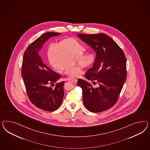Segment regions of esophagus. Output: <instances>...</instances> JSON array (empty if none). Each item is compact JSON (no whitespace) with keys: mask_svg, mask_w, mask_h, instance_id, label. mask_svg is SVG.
<instances>
[{"mask_svg":"<svg viewBox=\"0 0 150 150\" xmlns=\"http://www.w3.org/2000/svg\"><path fill=\"white\" fill-rule=\"evenodd\" d=\"M72 82H74V83H76L77 82V79H73V80H72Z\"/></svg>","mask_w":150,"mask_h":150,"instance_id":"1","label":"esophagus"}]
</instances>
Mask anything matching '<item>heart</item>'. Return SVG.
<instances>
[{"label":"heart","mask_w":150,"mask_h":150,"mask_svg":"<svg viewBox=\"0 0 150 150\" xmlns=\"http://www.w3.org/2000/svg\"><path fill=\"white\" fill-rule=\"evenodd\" d=\"M83 46L74 38L61 39L57 42H50L46 47V56L51 67L75 79L81 76V69L73 65L74 59L81 68H86L93 63L95 54L91 51L82 52Z\"/></svg>","instance_id":"b5f03b06"}]
</instances>
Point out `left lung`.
<instances>
[{
  "mask_svg": "<svg viewBox=\"0 0 150 150\" xmlns=\"http://www.w3.org/2000/svg\"><path fill=\"white\" fill-rule=\"evenodd\" d=\"M60 34L51 32L43 34L29 45L23 56L21 75L28 98L38 108L49 112L56 110L62 104L64 81L57 83L54 88L51 87L54 84L47 86L49 83H55L62 75L43 63L38 51L50 38Z\"/></svg>",
  "mask_w": 150,
  "mask_h": 150,
  "instance_id": "1",
  "label": "left lung"
}]
</instances>
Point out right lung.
<instances>
[{
  "label": "right lung",
  "mask_w": 150,
  "mask_h": 150,
  "mask_svg": "<svg viewBox=\"0 0 150 150\" xmlns=\"http://www.w3.org/2000/svg\"><path fill=\"white\" fill-rule=\"evenodd\" d=\"M95 51L92 67L85 74L87 80L98 84L93 87L86 80L79 79L77 85L82 90L83 102L86 109L98 113L116 103L127 76V59L123 50L108 35L77 34Z\"/></svg>",
  "instance_id": "1"
}]
</instances>
